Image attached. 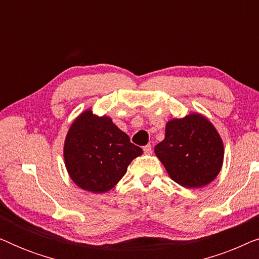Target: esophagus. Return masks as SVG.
I'll return each mask as SVG.
<instances>
[{
	"mask_svg": "<svg viewBox=\"0 0 259 259\" xmlns=\"http://www.w3.org/2000/svg\"><path fill=\"white\" fill-rule=\"evenodd\" d=\"M152 146L151 145H146V146H144V153L145 154H152Z\"/></svg>",
	"mask_w": 259,
	"mask_h": 259,
	"instance_id": "1",
	"label": "esophagus"
}]
</instances>
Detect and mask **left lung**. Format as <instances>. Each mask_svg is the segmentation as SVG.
<instances>
[{"label":"left lung","instance_id":"1","mask_svg":"<svg viewBox=\"0 0 259 259\" xmlns=\"http://www.w3.org/2000/svg\"><path fill=\"white\" fill-rule=\"evenodd\" d=\"M154 152L169 177L189 189L207 185L218 176L224 147L213 125L200 114L173 119Z\"/></svg>","mask_w":259,"mask_h":259}]
</instances>
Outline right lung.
Instances as JSON below:
<instances>
[{"label":"right lung","mask_w":259,"mask_h":259,"mask_svg":"<svg viewBox=\"0 0 259 259\" xmlns=\"http://www.w3.org/2000/svg\"><path fill=\"white\" fill-rule=\"evenodd\" d=\"M63 154L73 182L83 190L102 193L114 187L143 150L111 118L86 111L70 126Z\"/></svg>","instance_id":"obj_1"}]
</instances>
